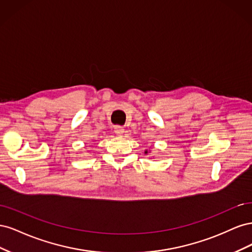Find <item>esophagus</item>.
Segmentation results:
<instances>
[{
    "instance_id": "obj_1",
    "label": "esophagus",
    "mask_w": 252,
    "mask_h": 252,
    "mask_svg": "<svg viewBox=\"0 0 252 252\" xmlns=\"http://www.w3.org/2000/svg\"><path fill=\"white\" fill-rule=\"evenodd\" d=\"M124 132H125L124 127H122V126H116V127H114V133H116L117 135H123Z\"/></svg>"
}]
</instances>
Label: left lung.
Masks as SVG:
<instances>
[{"instance_id":"obj_1","label":"left lung","mask_w":252,"mask_h":252,"mask_svg":"<svg viewBox=\"0 0 252 252\" xmlns=\"http://www.w3.org/2000/svg\"><path fill=\"white\" fill-rule=\"evenodd\" d=\"M150 152V151H149ZM148 154V150H145V155H147Z\"/></svg>"}]
</instances>
